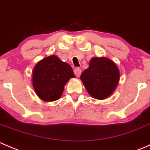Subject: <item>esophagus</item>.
<instances>
[{
    "label": "esophagus",
    "instance_id": "34e87169",
    "mask_svg": "<svg viewBox=\"0 0 150 150\" xmlns=\"http://www.w3.org/2000/svg\"><path fill=\"white\" fill-rule=\"evenodd\" d=\"M74 73H75V75H76L77 77H79L81 74V69L78 67L75 68V69H74Z\"/></svg>",
    "mask_w": 150,
    "mask_h": 150
}]
</instances>
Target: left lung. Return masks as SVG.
I'll list each match as a JSON object with an SVG mask.
<instances>
[{
  "instance_id": "left-lung-1",
  "label": "left lung",
  "mask_w": 150,
  "mask_h": 150,
  "mask_svg": "<svg viewBox=\"0 0 150 150\" xmlns=\"http://www.w3.org/2000/svg\"><path fill=\"white\" fill-rule=\"evenodd\" d=\"M120 72L117 65L106 57H93L89 67L85 69L81 79L89 94L104 99L112 93L118 83Z\"/></svg>"
}]
</instances>
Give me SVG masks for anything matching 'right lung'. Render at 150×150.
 <instances>
[{
  "label": "right lung",
  "instance_id": "add662e5",
  "mask_svg": "<svg viewBox=\"0 0 150 150\" xmlns=\"http://www.w3.org/2000/svg\"><path fill=\"white\" fill-rule=\"evenodd\" d=\"M74 77L71 66L52 55L43 59L35 67L33 86L42 100L53 102L59 99L67 82Z\"/></svg>",
  "mask_w": 150,
  "mask_h": 150
}]
</instances>
